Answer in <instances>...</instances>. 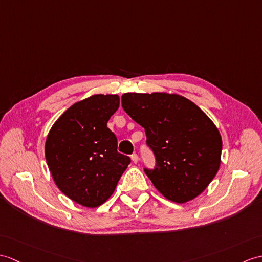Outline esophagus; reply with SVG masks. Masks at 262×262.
<instances>
[{
    "mask_svg": "<svg viewBox=\"0 0 262 262\" xmlns=\"http://www.w3.org/2000/svg\"><path fill=\"white\" fill-rule=\"evenodd\" d=\"M130 159H132V161L134 162V163H137L138 162V156H137V154H135V153H134L132 156H130Z\"/></svg>",
    "mask_w": 262,
    "mask_h": 262,
    "instance_id": "obj_1",
    "label": "esophagus"
}]
</instances>
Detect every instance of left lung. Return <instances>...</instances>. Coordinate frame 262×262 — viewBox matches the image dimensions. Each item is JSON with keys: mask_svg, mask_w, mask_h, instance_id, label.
<instances>
[{"mask_svg": "<svg viewBox=\"0 0 262 262\" xmlns=\"http://www.w3.org/2000/svg\"><path fill=\"white\" fill-rule=\"evenodd\" d=\"M124 111L145 129L156 167L145 168L156 190L176 203L195 199L221 164L222 138L206 114L176 94L126 93Z\"/></svg>", "mask_w": 262, "mask_h": 262, "instance_id": "left-lung-1", "label": "left lung"}]
</instances>
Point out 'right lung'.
<instances>
[{"mask_svg": "<svg viewBox=\"0 0 262 262\" xmlns=\"http://www.w3.org/2000/svg\"><path fill=\"white\" fill-rule=\"evenodd\" d=\"M118 107V95L90 96L67 109L47 136L45 154L54 183L86 208L112 196L130 163L117 151V138L107 127Z\"/></svg>", "mask_w": 262, "mask_h": 262, "instance_id": "right-lung-1", "label": "right lung"}]
</instances>
